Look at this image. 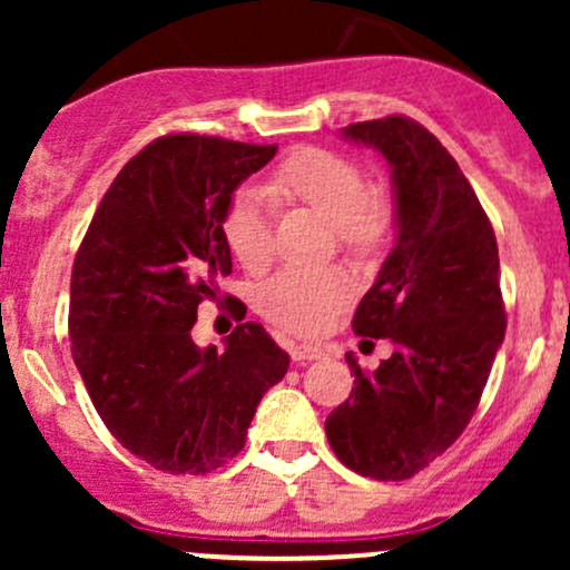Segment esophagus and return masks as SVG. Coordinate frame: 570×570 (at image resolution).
I'll return each mask as SVG.
<instances>
[{"mask_svg": "<svg viewBox=\"0 0 570 570\" xmlns=\"http://www.w3.org/2000/svg\"><path fill=\"white\" fill-rule=\"evenodd\" d=\"M289 355H292V361H297V364H306V361L322 358L325 353H322L317 344H292Z\"/></svg>", "mask_w": 570, "mask_h": 570, "instance_id": "obj_1", "label": "esophagus"}]
</instances>
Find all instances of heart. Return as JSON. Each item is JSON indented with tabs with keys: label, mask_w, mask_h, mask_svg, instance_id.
<instances>
[{
	"label": "heart",
	"mask_w": 570,
	"mask_h": 570,
	"mask_svg": "<svg viewBox=\"0 0 570 570\" xmlns=\"http://www.w3.org/2000/svg\"><path fill=\"white\" fill-rule=\"evenodd\" d=\"M303 204L336 226L344 248L377 250L392 232L386 200L372 195V181L358 163L327 148H295L286 154L262 189H239L223 215V234L237 262L250 273L275 256V206ZM353 297V278L338 267H286L258 289V312L289 333L312 336Z\"/></svg>",
	"instance_id": "heart-1"
}]
</instances>
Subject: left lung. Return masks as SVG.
I'll list each match as a JSON object with an SVG mask.
<instances>
[{
    "label": "left lung",
    "mask_w": 570,
    "mask_h": 570,
    "mask_svg": "<svg viewBox=\"0 0 570 570\" xmlns=\"http://www.w3.org/2000/svg\"><path fill=\"white\" fill-rule=\"evenodd\" d=\"M342 135L392 165L396 243L353 331L394 353L375 372L347 355L355 389L325 433L347 469L396 482L450 450L480 405L508 327L499 248L469 178L422 124L389 115Z\"/></svg>",
    "instance_id": "1"
}]
</instances>
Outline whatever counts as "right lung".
<instances>
[{
  "label": "right lung",
  "mask_w": 570,
  "mask_h": 570,
  "mask_svg": "<svg viewBox=\"0 0 570 570\" xmlns=\"http://www.w3.org/2000/svg\"><path fill=\"white\" fill-rule=\"evenodd\" d=\"M275 151L204 135L148 142L109 184L73 258V364L109 433L168 474L232 461L289 370L258 322L234 327L223 353L193 342L198 306L232 275L228 200Z\"/></svg>",
  "instance_id": "add662e5"
}]
</instances>
